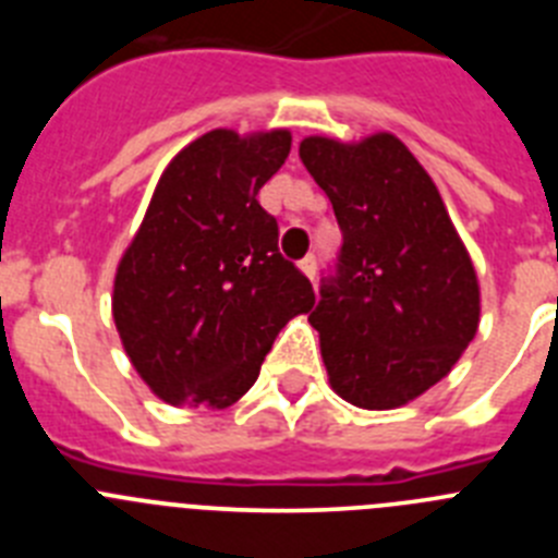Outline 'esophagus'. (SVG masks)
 Wrapping results in <instances>:
<instances>
[{
	"mask_svg": "<svg viewBox=\"0 0 558 558\" xmlns=\"http://www.w3.org/2000/svg\"><path fill=\"white\" fill-rule=\"evenodd\" d=\"M299 268H302V274L307 276V279H315V256H304L302 263H299Z\"/></svg>",
	"mask_w": 558,
	"mask_h": 558,
	"instance_id": "obj_1",
	"label": "esophagus"
}]
</instances>
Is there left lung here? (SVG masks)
<instances>
[{
    "label": "left lung",
    "instance_id": "8db88e82",
    "mask_svg": "<svg viewBox=\"0 0 558 558\" xmlns=\"http://www.w3.org/2000/svg\"><path fill=\"white\" fill-rule=\"evenodd\" d=\"M304 167L343 231L338 276L310 313L332 391L393 411L445 379L481 324V282L438 186L391 131L304 136Z\"/></svg>",
    "mask_w": 558,
    "mask_h": 558
}]
</instances>
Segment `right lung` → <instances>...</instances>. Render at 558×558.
I'll use <instances>...</instances> for the list:
<instances>
[{
    "label": "right lung",
    "instance_id": "obj_1",
    "mask_svg": "<svg viewBox=\"0 0 558 558\" xmlns=\"http://www.w3.org/2000/svg\"><path fill=\"white\" fill-rule=\"evenodd\" d=\"M290 142L288 128L192 140L122 251L113 324L136 374L170 405H234L279 329L313 310V284L279 254V226L256 201Z\"/></svg>",
    "mask_w": 558,
    "mask_h": 558
}]
</instances>
